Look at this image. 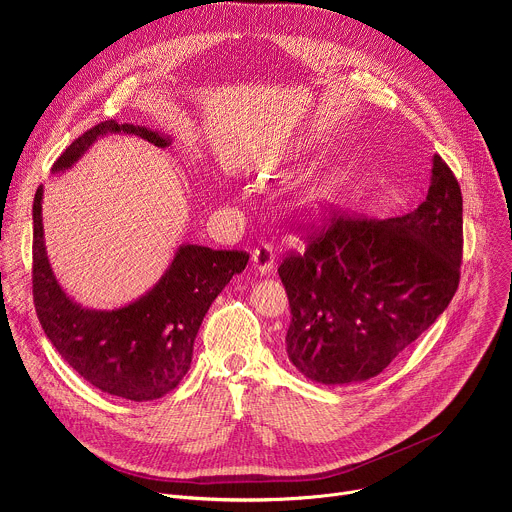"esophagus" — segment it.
Instances as JSON below:
<instances>
[{
  "mask_svg": "<svg viewBox=\"0 0 512 512\" xmlns=\"http://www.w3.org/2000/svg\"><path fill=\"white\" fill-rule=\"evenodd\" d=\"M253 265L259 273H269L275 267V249L271 243L265 241L253 251Z\"/></svg>",
  "mask_w": 512,
  "mask_h": 512,
  "instance_id": "obj_1",
  "label": "esophagus"
}]
</instances>
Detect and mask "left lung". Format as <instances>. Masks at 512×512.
<instances>
[{
	"instance_id": "8db88e82",
	"label": "left lung",
	"mask_w": 512,
	"mask_h": 512,
	"mask_svg": "<svg viewBox=\"0 0 512 512\" xmlns=\"http://www.w3.org/2000/svg\"><path fill=\"white\" fill-rule=\"evenodd\" d=\"M304 253L277 273L291 322L285 350L294 367L324 385L383 373L448 304L460 283L462 192L433 156L425 200L403 216L375 221L330 208Z\"/></svg>"
}]
</instances>
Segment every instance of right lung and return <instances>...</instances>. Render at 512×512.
<instances>
[{"label": "right lung", "instance_id": "right-lung-1", "mask_svg": "<svg viewBox=\"0 0 512 512\" xmlns=\"http://www.w3.org/2000/svg\"><path fill=\"white\" fill-rule=\"evenodd\" d=\"M107 133H129L158 148L170 139L139 125L103 121L72 141L52 172L68 170ZM32 294L44 334L85 381L129 401L160 399L184 379L198 328L233 275L249 261L245 251L182 245L162 279L133 304L101 312L81 308L58 285L44 247L42 186L34 196Z\"/></svg>", "mask_w": 512, "mask_h": 512}]
</instances>
